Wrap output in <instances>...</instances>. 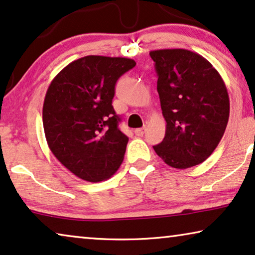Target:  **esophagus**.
I'll use <instances>...</instances> for the list:
<instances>
[{
	"mask_svg": "<svg viewBox=\"0 0 255 255\" xmlns=\"http://www.w3.org/2000/svg\"><path fill=\"white\" fill-rule=\"evenodd\" d=\"M145 131H146V128H135L134 133H135V135L141 136V135H143V133H145Z\"/></svg>",
	"mask_w": 255,
	"mask_h": 255,
	"instance_id": "1",
	"label": "esophagus"
}]
</instances>
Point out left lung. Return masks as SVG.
<instances>
[{
  "mask_svg": "<svg viewBox=\"0 0 255 255\" xmlns=\"http://www.w3.org/2000/svg\"><path fill=\"white\" fill-rule=\"evenodd\" d=\"M155 62L157 92L167 127L154 147L168 165L187 169L212 155L226 131L230 101L220 73L187 49L149 53Z\"/></svg>",
  "mask_w": 255,
  "mask_h": 255,
  "instance_id": "8db88e82",
  "label": "left lung"
}]
</instances>
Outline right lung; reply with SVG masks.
<instances>
[{"instance_id": "obj_1", "label": "right lung", "mask_w": 255, "mask_h": 255, "mask_svg": "<svg viewBox=\"0 0 255 255\" xmlns=\"http://www.w3.org/2000/svg\"><path fill=\"white\" fill-rule=\"evenodd\" d=\"M134 65L131 58L90 55L66 65L48 87L42 108L48 146L86 182L110 178L123 162L128 138L112 103L117 80Z\"/></svg>"}]
</instances>
